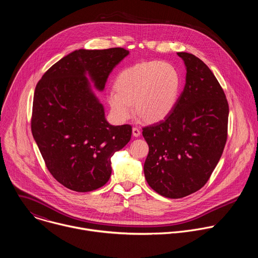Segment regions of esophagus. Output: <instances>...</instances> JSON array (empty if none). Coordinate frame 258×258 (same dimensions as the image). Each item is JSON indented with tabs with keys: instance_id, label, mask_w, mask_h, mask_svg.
Masks as SVG:
<instances>
[{
	"instance_id": "esophagus-1",
	"label": "esophagus",
	"mask_w": 258,
	"mask_h": 258,
	"mask_svg": "<svg viewBox=\"0 0 258 258\" xmlns=\"http://www.w3.org/2000/svg\"><path fill=\"white\" fill-rule=\"evenodd\" d=\"M141 135V130L139 127H133V136L139 137Z\"/></svg>"
}]
</instances>
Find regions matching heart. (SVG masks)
Masks as SVG:
<instances>
[{
    "mask_svg": "<svg viewBox=\"0 0 258 258\" xmlns=\"http://www.w3.org/2000/svg\"><path fill=\"white\" fill-rule=\"evenodd\" d=\"M182 79L169 62L149 61L135 64L119 72L115 89L107 94L112 116L124 122L136 112L147 122L165 119L176 106Z\"/></svg>",
    "mask_w": 258,
    "mask_h": 258,
    "instance_id": "b5f03b06",
    "label": "heart"
}]
</instances>
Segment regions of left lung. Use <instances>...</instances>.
<instances>
[{"instance_id": "8db88e82", "label": "left lung", "mask_w": 258, "mask_h": 258, "mask_svg": "<svg viewBox=\"0 0 258 258\" xmlns=\"http://www.w3.org/2000/svg\"><path fill=\"white\" fill-rule=\"evenodd\" d=\"M177 55L187 67L185 89L165 119L143 127L149 146L146 180L171 199L195 193L207 182L224 152L229 120L226 94L212 71L193 54Z\"/></svg>"}]
</instances>
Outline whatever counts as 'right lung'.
Here are the masks:
<instances>
[{"mask_svg": "<svg viewBox=\"0 0 258 258\" xmlns=\"http://www.w3.org/2000/svg\"><path fill=\"white\" fill-rule=\"evenodd\" d=\"M123 48L78 50L51 66L35 87L31 133L45 164L64 187L91 192L111 175V157L130 142L132 125H110L91 91L88 72L102 91Z\"/></svg>", "mask_w": 258, "mask_h": 258, "instance_id": "right-lung-1", "label": "right lung"}]
</instances>
